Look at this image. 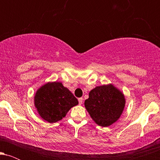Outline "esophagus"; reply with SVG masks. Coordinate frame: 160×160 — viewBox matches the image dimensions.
<instances>
[{
	"label": "esophagus",
	"mask_w": 160,
	"mask_h": 160,
	"mask_svg": "<svg viewBox=\"0 0 160 160\" xmlns=\"http://www.w3.org/2000/svg\"><path fill=\"white\" fill-rule=\"evenodd\" d=\"M82 101H83V98H78L79 104H80V105H81V104H82Z\"/></svg>",
	"instance_id": "1"
}]
</instances>
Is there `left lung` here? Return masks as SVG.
<instances>
[{"instance_id":"1","label":"left lung","mask_w":160,"mask_h":160,"mask_svg":"<svg viewBox=\"0 0 160 160\" xmlns=\"http://www.w3.org/2000/svg\"><path fill=\"white\" fill-rule=\"evenodd\" d=\"M126 99L123 93L112 84L96 86L89 92L84 102L86 111L98 126H111L123 111Z\"/></svg>"}]
</instances>
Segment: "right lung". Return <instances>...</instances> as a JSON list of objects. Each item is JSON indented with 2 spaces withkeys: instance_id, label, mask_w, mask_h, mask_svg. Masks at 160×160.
<instances>
[{
  "instance_id": "1",
  "label": "right lung",
  "mask_w": 160,
  "mask_h": 160,
  "mask_svg": "<svg viewBox=\"0 0 160 160\" xmlns=\"http://www.w3.org/2000/svg\"><path fill=\"white\" fill-rule=\"evenodd\" d=\"M78 101L61 82H49L40 87L34 95V105L42 119L58 122L65 117Z\"/></svg>"
}]
</instances>
